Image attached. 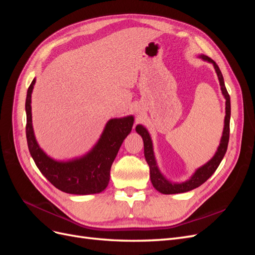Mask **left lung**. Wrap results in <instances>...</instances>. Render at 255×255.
Wrapping results in <instances>:
<instances>
[{"label": "left lung", "instance_id": "1", "mask_svg": "<svg viewBox=\"0 0 255 255\" xmlns=\"http://www.w3.org/2000/svg\"><path fill=\"white\" fill-rule=\"evenodd\" d=\"M203 60L208 61V63H212L214 65V68L217 73L219 84L221 87L222 95L226 99V117H225V128H223L222 137L220 140V144L217 149V152L215 153V155L211 160H208L205 165L202 167L198 168L196 172L192 174L189 180L183 183H172L168 181L166 177L160 173L159 169L156 165L155 156H154L153 152V144L150 134L148 133L146 128L140 125L136 127V132L142 137L143 140V150H144V157L146 163H148L150 167V177L151 182L153 184L154 188L158 190L161 194L165 195H172V194H181V192H186L189 190L195 189L199 187L200 185H202L205 181H207L212 174L216 171V169L218 168L220 165L221 160L225 156V154L228 149V143H229V137H230V117H231V102H230V96L228 94V90L226 88L225 81H223V76L220 71L218 65L215 63V61L205 55H200Z\"/></svg>", "mask_w": 255, "mask_h": 255}]
</instances>
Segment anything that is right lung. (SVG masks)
Listing matches in <instances>:
<instances>
[{"label":"right lung","mask_w":255,"mask_h":255,"mask_svg":"<svg viewBox=\"0 0 255 255\" xmlns=\"http://www.w3.org/2000/svg\"><path fill=\"white\" fill-rule=\"evenodd\" d=\"M36 80L27 89L26 139L30 155L40 172L59 190L72 195H90L103 191L110 182V172L120 146L133 128L134 117L111 119L100 139L80 158L58 161L48 156L38 145L32 125V92Z\"/></svg>","instance_id":"add662e5"}]
</instances>
